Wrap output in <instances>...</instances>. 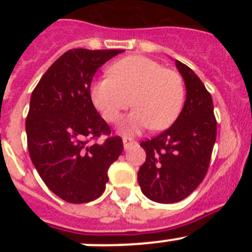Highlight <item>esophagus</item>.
<instances>
[{"instance_id":"34e87169","label":"esophagus","mask_w":252,"mask_h":252,"mask_svg":"<svg viewBox=\"0 0 252 252\" xmlns=\"http://www.w3.org/2000/svg\"><path fill=\"white\" fill-rule=\"evenodd\" d=\"M122 141H124V146H125V150H127V149H130L131 146L135 144V141H133V139H131V137H127V136H124L122 137Z\"/></svg>"}]
</instances>
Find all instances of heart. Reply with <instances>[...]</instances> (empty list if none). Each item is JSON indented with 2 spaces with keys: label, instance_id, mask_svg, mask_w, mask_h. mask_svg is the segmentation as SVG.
<instances>
[{
  "label": "heart",
  "instance_id": "heart-1",
  "mask_svg": "<svg viewBox=\"0 0 252 252\" xmlns=\"http://www.w3.org/2000/svg\"><path fill=\"white\" fill-rule=\"evenodd\" d=\"M183 79L178 73L141 55L117 60L108 77L92 83L91 98L102 117L119 122L130 104L135 106L124 128L139 132L144 128L165 130L174 124L184 103Z\"/></svg>",
  "mask_w": 252,
  "mask_h": 252
}]
</instances>
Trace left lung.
I'll return each instance as SVG.
<instances>
[{"mask_svg": "<svg viewBox=\"0 0 252 252\" xmlns=\"http://www.w3.org/2000/svg\"><path fill=\"white\" fill-rule=\"evenodd\" d=\"M175 65L187 88L183 110L168 130L142 141L145 162L137 173L141 192L158 203L183 201L202 183L217 136L212 97L192 69Z\"/></svg>", "mask_w": 252, "mask_h": 252, "instance_id": "left-lung-1", "label": "left lung"}]
</instances>
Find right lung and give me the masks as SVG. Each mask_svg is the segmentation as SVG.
I'll use <instances>...</instances> for the list:
<instances>
[{
	"instance_id": "1",
	"label": "right lung",
	"mask_w": 252,
	"mask_h": 252,
	"mask_svg": "<svg viewBox=\"0 0 252 252\" xmlns=\"http://www.w3.org/2000/svg\"><path fill=\"white\" fill-rule=\"evenodd\" d=\"M122 51L70 49L31 94L26 119L31 161L46 187L69 203L97 199L106 189L107 170L124 150L91 98L97 69ZM102 134L107 139L97 143Z\"/></svg>"
}]
</instances>
